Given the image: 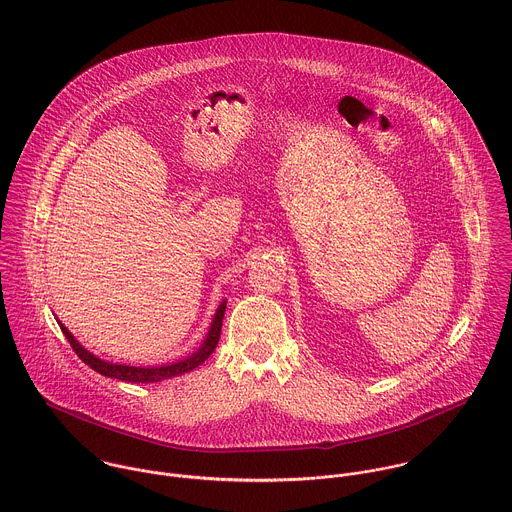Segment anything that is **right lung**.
<instances>
[{
	"mask_svg": "<svg viewBox=\"0 0 512 512\" xmlns=\"http://www.w3.org/2000/svg\"><path fill=\"white\" fill-rule=\"evenodd\" d=\"M224 309H226V301H220L219 309L213 317V323L209 327V333L205 337V341L201 343V347L191 353L189 357L181 359V361H175V363H167V365L159 366H132V365H120V363H108L104 359H98L96 355H92L90 351H86L76 339L73 337V333L59 321L61 325V331L65 333L67 341L71 343V347L74 349V353L78 355V359L84 363V365L90 366L92 370L108 376V378H118V380H124V382H142V384H149V382H159V380H167V378H173V376H181L185 372H191L195 370L197 366L203 365L215 351L217 343H219L220 327H222V317H224Z\"/></svg>",
	"mask_w": 512,
	"mask_h": 512,
	"instance_id": "add662e5",
	"label": "right lung"
}]
</instances>
